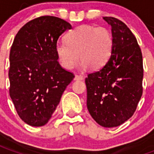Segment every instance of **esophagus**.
<instances>
[{
    "label": "esophagus",
    "instance_id": "34e87169",
    "mask_svg": "<svg viewBox=\"0 0 154 154\" xmlns=\"http://www.w3.org/2000/svg\"><path fill=\"white\" fill-rule=\"evenodd\" d=\"M82 79H83L82 76H79V75H75V77H74V80H75V81L82 80Z\"/></svg>",
    "mask_w": 154,
    "mask_h": 154
}]
</instances>
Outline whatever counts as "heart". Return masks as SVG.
<instances>
[{
    "label": "heart",
    "mask_w": 154,
    "mask_h": 154,
    "mask_svg": "<svg viewBox=\"0 0 154 154\" xmlns=\"http://www.w3.org/2000/svg\"><path fill=\"white\" fill-rule=\"evenodd\" d=\"M113 44L112 34L106 28L81 25L67 33L66 42L56 43L55 52L65 69H72L79 58L82 67L98 69L108 61Z\"/></svg>",
    "instance_id": "b5f03b06"
}]
</instances>
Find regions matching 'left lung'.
Returning a JSON list of instances; mask_svg holds the SVG:
<instances>
[{"label": "left lung", "instance_id": "8db88e82", "mask_svg": "<svg viewBox=\"0 0 154 154\" xmlns=\"http://www.w3.org/2000/svg\"><path fill=\"white\" fill-rule=\"evenodd\" d=\"M111 26L113 49L100 70L88 74L87 106L97 124L116 127L131 117L142 97L143 57L135 36L114 17H103Z\"/></svg>", "mask_w": 154, "mask_h": 154}]
</instances>
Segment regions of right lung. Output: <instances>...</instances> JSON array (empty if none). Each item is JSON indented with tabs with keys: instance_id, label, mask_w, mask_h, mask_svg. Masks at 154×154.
<instances>
[{
	"instance_id": "add662e5",
	"label": "right lung",
	"mask_w": 154,
	"mask_h": 154,
	"mask_svg": "<svg viewBox=\"0 0 154 154\" xmlns=\"http://www.w3.org/2000/svg\"><path fill=\"white\" fill-rule=\"evenodd\" d=\"M72 25L54 16L29 21L15 35L10 52V96L29 125H46L74 75L57 62L55 44Z\"/></svg>"
}]
</instances>
